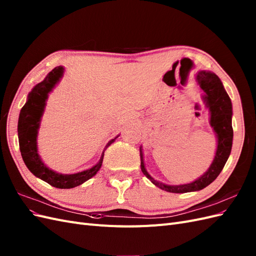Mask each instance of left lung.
<instances>
[{
    "mask_svg": "<svg viewBox=\"0 0 256 256\" xmlns=\"http://www.w3.org/2000/svg\"><path fill=\"white\" fill-rule=\"evenodd\" d=\"M196 80L200 88L202 89L204 100L206 102V108L210 111V125L213 128L218 138V148L216 152L214 160L204 174L199 178L195 180L194 182L182 185H167L162 182H158L152 178L148 172L144 167L143 153L140 148L141 157V170L144 176H146L152 183L155 184L158 188L169 192L182 194V192H196L206 188L211 184L214 180L218 178L223 170L224 166L228 160L232 145V106L230 98L225 92L222 82L218 78L216 74L209 71H199L196 75Z\"/></svg>",
    "mask_w": 256,
    "mask_h": 256,
    "instance_id": "obj_1",
    "label": "left lung"
}]
</instances>
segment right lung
<instances>
[{
  "mask_svg": "<svg viewBox=\"0 0 256 256\" xmlns=\"http://www.w3.org/2000/svg\"><path fill=\"white\" fill-rule=\"evenodd\" d=\"M64 66L54 68L52 71L47 74V76L43 82L34 86L29 96H28L26 104L22 106L19 114L18 139L22 160L28 169L34 176L43 180L46 183L50 184L54 188H73L75 186H78L86 182L87 180L92 178L100 170L103 162V156H104V150H103L99 162L94 166L92 168L73 174H61L56 171H52V169L46 167L45 164L38 156L36 138L40 128V117H42L44 112L48 94L52 90V88L56 86V84H58V82L62 78V75H64ZM115 139L110 141L106 148L108 145H111Z\"/></svg>",
  "mask_w": 256,
  "mask_h": 256,
  "instance_id": "right-lung-1",
  "label": "right lung"
}]
</instances>
